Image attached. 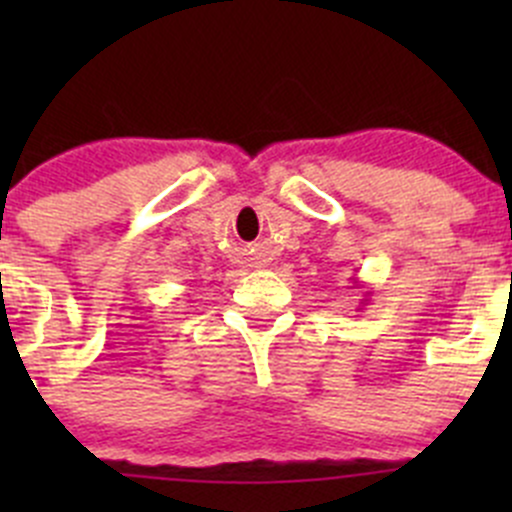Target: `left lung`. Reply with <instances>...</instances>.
I'll use <instances>...</instances> for the list:
<instances>
[{"label":"left lung","instance_id":"1","mask_svg":"<svg viewBox=\"0 0 512 512\" xmlns=\"http://www.w3.org/2000/svg\"><path fill=\"white\" fill-rule=\"evenodd\" d=\"M352 287H361V285H359V280H356V277H354V280H352ZM369 294H371V292L361 294V297H364V299H361V302H359V304H366V302H369Z\"/></svg>","mask_w":512,"mask_h":512}]
</instances>
